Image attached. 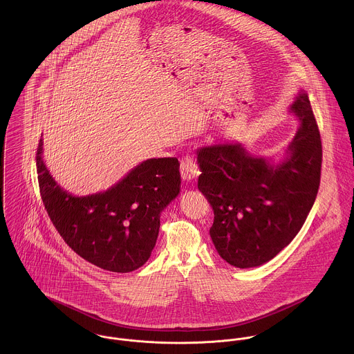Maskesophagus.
Listing matches in <instances>:
<instances>
[{"label": "esophagus", "instance_id": "obj_1", "mask_svg": "<svg viewBox=\"0 0 354 354\" xmlns=\"http://www.w3.org/2000/svg\"><path fill=\"white\" fill-rule=\"evenodd\" d=\"M199 167L191 155H186L180 162V176L183 180H192L199 175Z\"/></svg>", "mask_w": 354, "mask_h": 354}]
</instances>
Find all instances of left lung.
Segmentation results:
<instances>
[{
  "instance_id": "obj_1",
  "label": "left lung",
  "mask_w": 354,
  "mask_h": 354,
  "mask_svg": "<svg viewBox=\"0 0 354 354\" xmlns=\"http://www.w3.org/2000/svg\"><path fill=\"white\" fill-rule=\"evenodd\" d=\"M291 111L300 127L284 162L254 158L241 144L198 151V189L213 207L210 236L230 266L250 268L273 259L298 234L321 183L322 142L308 95Z\"/></svg>"
}]
</instances>
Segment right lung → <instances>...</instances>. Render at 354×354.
Returning <instances> with one entry per match:
<instances>
[{"mask_svg":"<svg viewBox=\"0 0 354 354\" xmlns=\"http://www.w3.org/2000/svg\"><path fill=\"white\" fill-rule=\"evenodd\" d=\"M41 201L64 243L86 261L111 272H132L156 244L160 213L180 190L176 158L149 159L109 190L74 196L63 190L36 152Z\"/></svg>","mask_w":354,"mask_h":354,"instance_id":"obj_1","label":"right lung"}]
</instances>
